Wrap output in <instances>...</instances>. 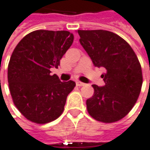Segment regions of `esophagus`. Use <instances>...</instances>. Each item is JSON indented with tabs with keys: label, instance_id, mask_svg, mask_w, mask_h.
<instances>
[{
	"label": "esophagus",
	"instance_id": "esophagus-1",
	"mask_svg": "<svg viewBox=\"0 0 150 150\" xmlns=\"http://www.w3.org/2000/svg\"><path fill=\"white\" fill-rule=\"evenodd\" d=\"M76 84H77V86H83L86 85L85 83H83V82H81V81H77Z\"/></svg>",
	"mask_w": 150,
	"mask_h": 150
}]
</instances>
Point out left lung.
Wrapping results in <instances>:
<instances>
[{"label": "left lung", "mask_w": 150, "mask_h": 150, "mask_svg": "<svg viewBox=\"0 0 150 150\" xmlns=\"http://www.w3.org/2000/svg\"><path fill=\"white\" fill-rule=\"evenodd\" d=\"M80 43L96 67H103L105 85H92L94 95L86 100L94 119L112 123L123 118L140 96L143 76L139 59L123 38L106 30H77Z\"/></svg>", "instance_id": "8db88e82"}]
</instances>
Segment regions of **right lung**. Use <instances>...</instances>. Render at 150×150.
Masks as SVG:
<instances>
[{
    "mask_svg": "<svg viewBox=\"0 0 150 150\" xmlns=\"http://www.w3.org/2000/svg\"><path fill=\"white\" fill-rule=\"evenodd\" d=\"M73 38L68 31L37 30L14 48L8 65L9 88L15 107L28 120L45 124L64 112L76 83L60 81L50 75V69H57Z\"/></svg>",
    "mask_w": 150,
    "mask_h": 150,
    "instance_id": "right-lung-1",
    "label": "right lung"
}]
</instances>
